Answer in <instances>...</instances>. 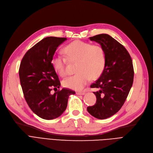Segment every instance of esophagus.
<instances>
[{
    "instance_id": "esophagus-1",
    "label": "esophagus",
    "mask_w": 153,
    "mask_h": 153,
    "mask_svg": "<svg viewBox=\"0 0 153 153\" xmlns=\"http://www.w3.org/2000/svg\"><path fill=\"white\" fill-rule=\"evenodd\" d=\"M85 93H86L84 91H77L76 92V94L78 95H84V94H85Z\"/></svg>"
}]
</instances>
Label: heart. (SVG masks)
<instances>
[{
  "label": "heart",
  "mask_w": 153,
  "mask_h": 153,
  "mask_svg": "<svg viewBox=\"0 0 153 153\" xmlns=\"http://www.w3.org/2000/svg\"><path fill=\"white\" fill-rule=\"evenodd\" d=\"M64 52L70 62H77V74L67 77L63 81V86L76 91H80L93 79L99 77L102 74L106 62L105 53L100 45L76 40L67 45ZM55 72L61 77L66 76L67 59L60 55H55L52 59Z\"/></svg>",
  "instance_id": "heart-1"
}]
</instances>
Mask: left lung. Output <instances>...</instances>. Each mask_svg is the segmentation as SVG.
<instances>
[{
	"label": "left lung",
	"instance_id": "8db88e82",
	"mask_svg": "<svg viewBox=\"0 0 153 153\" xmlns=\"http://www.w3.org/2000/svg\"><path fill=\"white\" fill-rule=\"evenodd\" d=\"M89 39L103 47L106 62L101 76L91 85L98 89L93 92L97 102L87 110L95 118L105 119L119 111L127 98L134 81L132 60L126 48L107 34Z\"/></svg>",
	"mask_w": 153,
	"mask_h": 153
}]
</instances>
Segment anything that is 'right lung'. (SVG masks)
<instances>
[{
    "label": "right lung",
    "instance_id": "1",
    "mask_svg": "<svg viewBox=\"0 0 153 153\" xmlns=\"http://www.w3.org/2000/svg\"><path fill=\"white\" fill-rule=\"evenodd\" d=\"M66 38H45L31 48L22 58L19 70L24 97L31 110L43 119L52 120L65 110L68 98L75 91L59 88L60 82L52 64L55 51Z\"/></svg>",
    "mask_w": 153,
    "mask_h": 153
}]
</instances>
